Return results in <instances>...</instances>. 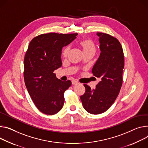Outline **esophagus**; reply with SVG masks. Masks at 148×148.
<instances>
[{"mask_svg": "<svg viewBox=\"0 0 148 148\" xmlns=\"http://www.w3.org/2000/svg\"><path fill=\"white\" fill-rule=\"evenodd\" d=\"M78 84V81H77V80H75V79L73 80V81H72V84L75 85V84Z\"/></svg>", "mask_w": 148, "mask_h": 148, "instance_id": "1", "label": "esophagus"}]
</instances>
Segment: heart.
Returning a JSON list of instances; mask_svg holds the SVG:
<instances>
[{"instance_id": "b5f03b06", "label": "heart", "mask_w": 148, "mask_h": 148, "mask_svg": "<svg viewBox=\"0 0 148 148\" xmlns=\"http://www.w3.org/2000/svg\"><path fill=\"white\" fill-rule=\"evenodd\" d=\"M79 45L83 49V51L84 52V54L88 53H95L96 51V47L95 44L91 39H84L83 41L79 42ZM70 50V47L66 46L64 48V49L62 51V55L64 57H66L67 55L69 54V53Z\"/></svg>"}]
</instances>
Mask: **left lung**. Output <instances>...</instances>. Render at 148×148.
Here are the masks:
<instances>
[{
	"label": "left lung",
	"mask_w": 148,
	"mask_h": 148,
	"mask_svg": "<svg viewBox=\"0 0 148 148\" xmlns=\"http://www.w3.org/2000/svg\"><path fill=\"white\" fill-rule=\"evenodd\" d=\"M97 35L101 53L92 73L100 82L95 90L84 84L86 91L80 96L84 109L92 114L105 112L114 102L123 83L125 64L122 47L118 39L102 32Z\"/></svg>",
	"instance_id": "obj_1"
}]
</instances>
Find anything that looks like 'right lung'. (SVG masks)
Listing matches in <instances>:
<instances>
[{
	"label": "right lung",
	"mask_w": 148,
	"mask_h": 148,
	"mask_svg": "<svg viewBox=\"0 0 148 148\" xmlns=\"http://www.w3.org/2000/svg\"><path fill=\"white\" fill-rule=\"evenodd\" d=\"M75 34L48 33L34 38L24 58V81L38 109L45 114H56L62 108L64 93L71 85L62 82L54 70L61 66V51L76 38Z\"/></svg>",
	"instance_id": "add662e5"
}]
</instances>
